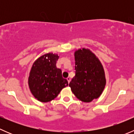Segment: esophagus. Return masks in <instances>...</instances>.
Wrapping results in <instances>:
<instances>
[{
  "instance_id": "esophagus-1",
  "label": "esophagus",
  "mask_w": 134,
  "mask_h": 134,
  "mask_svg": "<svg viewBox=\"0 0 134 134\" xmlns=\"http://www.w3.org/2000/svg\"><path fill=\"white\" fill-rule=\"evenodd\" d=\"M67 81H68V83H69L70 82H71V78H70V77H68V78H67Z\"/></svg>"
}]
</instances>
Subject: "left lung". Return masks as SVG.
<instances>
[{
	"mask_svg": "<svg viewBox=\"0 0 134 134\" xmlns=\"http://www.w3.org/2000/svg\"><path fill=\"white\" fill-rule=\"evenodd\" d=\"M75 58V76L69 87L80 100L90 102L100 96L106 86L104 68L98 58L89 49L76 51Z\"/></svg>",
	"mask_w": 134,
	"mask_h": 134,
	"instance_id": "left-lung-1",
	"label": "left lung"
}]
</instances>
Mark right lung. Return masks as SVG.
Masks as SVG:
<instances>
[{
	"label": "right lung",
	"mask_w": 134,
	"mask_h": 134,
	"mask_svg": "<svg viewBox=\"0 0 134 134\" xmlns=\"http://www.w3.org/2000/svg\"><path fill=\"white\" fill-rule=\"evenodd\" d=\"M58 54L48 53L35 61L28 77V86L34 97L42 102L54 99L68 82L56 67Z\"/></svg>",
	"instance_id": "obj_1"
}]
</instances>
